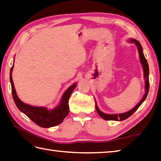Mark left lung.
<instances>
[{"label":"left lung","mask_w":161,"mask_h":161,"mask_svg":"<svg viewBox=\"0 0 161 161\" xmlns=\"http://www.w3.org/2000/svg\"><path fill=\"white\" fill-rule=\"evenodd\" d=\"M130 42L135 43V45H136L137 47L138 52H139L140 62H141L142 65V68H143V70H144V79H145V93H144L142 99L140 100V102L138 103L134 108L130 109V111L126 112L125 113H123V114H105V113L102 112L98 109V108H97V106L96 102V109L97 112L98 113V114L101 116L103 119H105V120H107V121H124V120H125V119H128L129 116H130L132 114H133V113L138 109V108H139L142 104V103L144 101V100L146 99V97L148 95V93H149V65H148V62L147 61V59L145 58V57H144V53L142 51V47L141 44L135 39H133V38L130 39Z\"/></svg>","instance_id":"left-lung-1"}]
</instances>
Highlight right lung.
Returning <instances> with one entry per match:
<instances>
[{
  "instance_id": "right-lung-1",
  "label": "right lung",
  "mask_w": 161,
  "mask_h": 161,
  "mask_svg": "<svg viewBox=\"0 0 161 161\" xmlns=\"http://www.w3.org/2000/svg\"><path fill=\"white\" fill-rule=\"evenodd\" d=\"M14 64L10 69L9 80L12 86V97L16 106L21 112L26 114L31 121L42 128H50L61 124L64 119L69 113V98L72 91L76 87L77 84H72L65 91L62 96L61 101L59 105L52 109H48L42 107H34L24 103L19 98L14 89L13 80L12 77V72Z\"/></svg>"
}]
</instances>
